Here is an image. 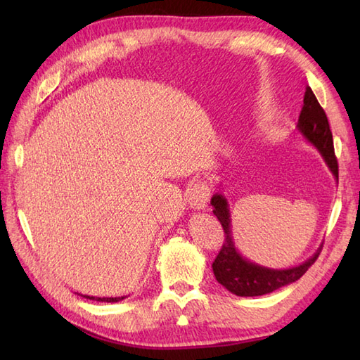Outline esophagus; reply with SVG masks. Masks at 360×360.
<instances>
[{"mask_svg": "<svg viewBox=\"0 0 360 360\" xmlns=\"http://www.w3.org/2000/svg\"><path fill=\"white\" fill-rule=\"evenodd\" d=\"M210 196V186L205 181H196L195 184L188 188L187 200L188 205L195 210H201L207 205Z\"/></svg>", "mask_w": 360, "mask_h": 360, "instance_id": "obj_1", "label": "esophagus"}]
</instances>
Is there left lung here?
I'll return each mask as SVG.
<instances>
[{"label":"left lung","instance_id":"left-lung-1","mask_svg":"<svg viewBox=\"0 0 360 360\" xmlns=\"http://www.w3.org/2000/svg\"><path fill=\"white\" fill-rule=\"evenodd\" d=\"M297 128L304 136V139L311 142L320 151V155L323 156L334 178L339 181V165L338 158L334 155L330 124H328V117L323 108L320 106L309 86L304 91L303 106L300 117H298ZM210 204L213 207V215L218 218L224 231V243L218 252L215 262L212 264V269L213 274H215L217 281L235 295H264L281 286L289 285V283H294L316 263L320 252H322V246H320L316 254L308 258L307 262L295 267H289V269H269V267L250 263L249 259L243 258L238 249L235 248L231 227V210H229L226 198L221 193L213 195Z\"/></svg>","mask_w":360,"mask_h":360}]
</instances>
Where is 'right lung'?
Returning a JSON list of instances; mask_svg holds the SVG:
<instances>
[{
    "mask_svg": "<svg viewBox=\"0 0 360 360\" xmlns=\"http://www.w3.org/2000/svg\"><path fill=\"white\" fill-rule=\"evenodd\" d=\"M82 295V294H79ZM85 298H89V300H97V302H108V303H114V302H120L124 300L127 297H89V295H82Z\"/></svg>",
    "mask_w": 360,
    "mask_h": 360,
    "instance_id": "obj_1",
    "label": "right lung"
}]
</instances>
